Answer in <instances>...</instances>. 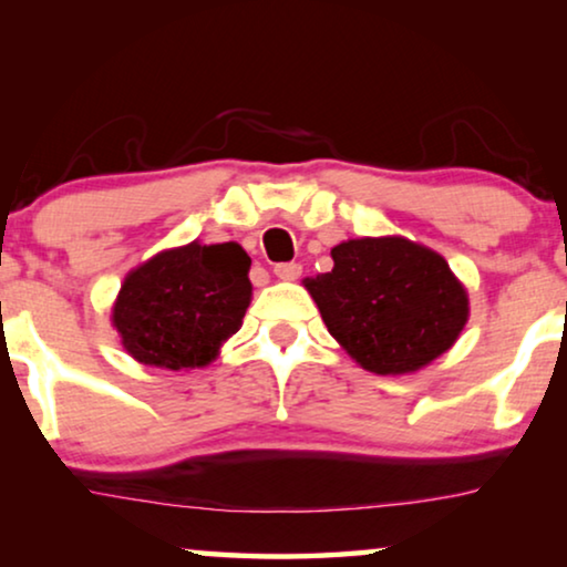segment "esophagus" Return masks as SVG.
<instances>
[{
	"mask_svg": "<svg viewBox=\"0 0 567 567\" xmlns=\"http://www.w3.org/2000/svg\"><path fill=\"white\" fill-rule=\"evenodd\" d=\"M274 274L281 278V281H297L301 276V266L299 262H276Z\"/></svg>",
	"mask_w": 567,
	"mask_h": 567,
	"instance_id": "obj_1",
	"label": "esophagus"
}]
</instances>
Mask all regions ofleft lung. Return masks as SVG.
<instances>
[{
	"label": "left lung",
	"mask_w": 567,
	"mask_h": 567,
	"mask_svg": "<svg viewBox=\"0 0 567 567\" xmlns=\"http://www.w3.org/2000/svg\"><path fill=\"white\" fill-rule=\"evenodd\" d=\"M330 274L305 278L330 336L374 374L429 367L460 338L470 299L449 262L405 237L332 247Z\"/></svg>",
	"instance_id": "8db88e82"
}]
</instances>
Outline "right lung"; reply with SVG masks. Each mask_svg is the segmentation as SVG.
<instances>
[{
	"label": "right lung",
	"mask_w": 567,
	"mask_h": 567,
	"mask_svg": "<svg viewBox=\"0 0 567 567\" xmlns=\"http://www.w3.org/2000/svg\"><path fill=\"white\" fill-rule=\"evenodd\" d=\"M237 243H190L131 270L113 305L121 343L144 367L198 369L243 328L252 284Z\"/></svg>",
	"instance_id": "add662e5"
}]
</instances>
